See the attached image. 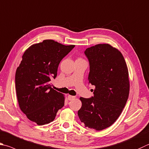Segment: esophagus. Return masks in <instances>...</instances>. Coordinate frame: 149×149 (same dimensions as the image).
Masks as SVG:
<instances>
[{"mask_svg":"<svg viewBox=\"0 0 149 149\" xmlns=\"http://www.w3.org/2000/svg\"><path fill=\"white\" fill-rule=\"evenodd\" d=\"M68 98L69 100H72L75 98V96H72V95H68Z\"/></svg>","mask_w":149,"mask_h":149,"instance_id":"obj_1","label":"esophagus"}]
</instances>
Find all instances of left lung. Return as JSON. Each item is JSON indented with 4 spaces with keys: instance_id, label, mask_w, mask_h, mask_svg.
Masks as SVG:
<instances>
[{
    "instance_id": "1",
    "label": "left lung",
    "mask_w": 149,
    "mask_h": 149,
    "mask_svg": "<svg viewBox=\"0 0 149 149\" xmlns=\"http://www.w3.org/2000/svg\"><path fill=\"white\" fill-rule=\"evenodd\" d=\"M90 72L88 83L95 86L94 96L81 97L78 116L85 127L102 130L111 126L123 111L130 91L128 70L124 56L107 44L86 49Z\"/></svg>"
}]
</instances>
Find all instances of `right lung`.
I'll list each match as a JSON object with an SVG mask.
<instances>
[{
  "label": "right lung",
  "mask_w": 149,
  "mask_h": 149,
  "mask_svg": "<svg viewBox=\"0 0 149 149\" xmlns=\"http://www.w3.org/2000/svg\"><path fill=\"white\" fill-rule=\"evenodd\" d=\"M74 45H64L53 40L31 45L22 56L15 72V89L21 110L38 125L52 122L64 105V97L51 88L58 64Z\"/></svg>",
  "instance_id": "obj_1"
}]
</instances>
